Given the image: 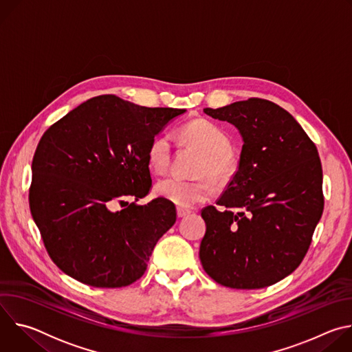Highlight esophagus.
Returning a JSON list of instances; mask_svg holds the SVG:
<instances>
[{"instance_id":"1","label":"esophagus","mask_w":352,"mask_h":352,"mask_svg":"<svg viewBox=\"0 0 352 352\" xmlns=\"http://www.w3.org/2000/svg\"><path fill=\"white\" fill-rule=\"evenodd\" d=\"M188 214H190V210L182 209V208H178V209H177V216H178L179 219H182V217H185V216H188Z\"/></svg>"}]
</instances>
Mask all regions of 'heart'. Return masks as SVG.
Masks as SVG:
<instances>
[{"instance_id":"heart-1","label":"heart","mask_w":352,"mask_h":352,"mask_svg":"<svg viewBox=\"0 0 352 352\" xmlns=\"http://www.w3.org/2000/svg\"><path fill=\"white\" fill-rule=\"evenodd\" d=\"M181 136L205 155L200 171L214 179H224L232 168L228 135L208 120H193L181 126ZM173 142L168 133H160L147 147V163L156 174H164L171 163ZM156 193L178 208L189 209L208 200L213 193V184L208 178L186 179L170 175L156 184Z\"/></svg>"}]
</instances>
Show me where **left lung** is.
<instances>
[{"label": "left lung", "instance_id": "obj_1", "mask_svg": "<svg viewBox=\"0 0 352 352\" xmlns=\"http://www.w3.org/2000/svg\"><path fill=\"white\" fill-rule=\"evenodd\" d=\"M204 111L232 124L243 144L219 208L202 210L200 262L224 287H269L300 265L322 217L318 148L288 111L265 98Z\"/></svg>", "mask_w": 352, "mask_h": 352}]
</instances>
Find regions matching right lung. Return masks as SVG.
<instances>
[{"label":"right lung","instance_id":"1","mask_svg":"<svg viewBox=\"0 0 352 352\" xmlns=\"http://www.w3.org/2000/svg\"><path fill=\"white\" fill-rule=\"evenodd\" d=\"M186 110L148 109L114 94L86 100L41 136L29 205L50 258L72 278L118 288L143 276L174 226L173 202H136L152 186L147 147ZM135 197L128 204L126 199ZM118 201L121 211L112 206Z\"/></svg>","mask_w":352,"mask_h":352}]
</instances>
